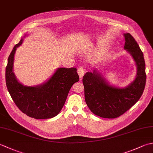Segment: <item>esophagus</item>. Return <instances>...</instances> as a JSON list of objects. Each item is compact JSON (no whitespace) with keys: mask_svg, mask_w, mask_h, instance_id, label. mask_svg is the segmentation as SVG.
<instances>
[{"mask_svg":"<svg viewBox=\"0 0 153 153\" xmlns=\"http://www.w3.org/2000/svg\"><path fill=\"white\" fill-rule=\"evenodd\" d=\"M77 74H78L79 75V78H82L84 74H85V72H84V70L82 68H79L78 69H77Z\"/></svg>","mask_w":153,"mask_h":153,"instance_id":"esophagus-1","label":"esophagus"}]
</instances>
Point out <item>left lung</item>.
Masks as SVG:
<instances>
[{"instance_id": "8db88e82", "label": "left lung", "mask_w": 153, "mask_h": 153, "mask_svg": "<svg viewBox=\"0 0 153 153\" xmlns=\"http://www.w3.org/2000/svg\"><path fill=\"white\" fill-rule=\"evenodd\" d=\"M124 50L134 59L137 74L134 80L125 87L111 85L103 75L94 69L83 77L85 99L94 114L105 118H115L121 116L140 99L146 83L145 63L141 50L129 33H123Z\"/></svg>"}]
</instances>
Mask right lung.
<instances>
[{"label":"right lung","instance_id":"add662e5","mask_svg":"<svg viewBox=\"0 0 153 153\" xmlns=\"http://www.w3.org/2000/svg\"><path fill=\"white\" fill-rule=\"evenodd\" d=\"M27 35H24L9 55L5 74L6 87L23 113L35 119L52 118L61 111L71 86L79 77L76 68H58L50 78L40 85L26 86L19 82L14 72V55Z\"/></svg>","mask_w":153,"mask_h":153}]
</instances>
